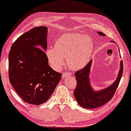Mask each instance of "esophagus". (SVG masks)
Instances as JSON below:
<instances>
[{"label":"esophagus","mask_w":131,"mask_h":131,"mask_svg":"<svg viewBox=\"0 0 131 131\" xmlns=\"http://www.w3.org/2000/svg\"><path fill=\"white\" fill-rule=\"evenodd\" d=\"M71 75V74L70 73V72H64V73H63V75H62V78H64L68 75Z\"/></svg>","instance_id":"1"}]
</instances>
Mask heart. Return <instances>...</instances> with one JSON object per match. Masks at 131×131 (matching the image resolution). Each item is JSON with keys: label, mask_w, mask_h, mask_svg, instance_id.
Returning <instances> with one entry per match:
<instances>
[{"label": "heart", "mask_w": 131, "mask_h": 131, "mask_svg": "<svg viewBox=\"0 0 131 131\" xmlns=\"http://www.w3.org/2000/svg\"><path fill=\"white\" fill-rule=\"evenodd\" d=\"M91 37L78 33H66L57 39L55 48L47 49L46 54L49 64L54 70H59L67 59L70 69L78 70L85 67L93 50Z\"/></svg>", "instance_id": "obj_1"}]
</instances>
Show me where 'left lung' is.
Returning <instances> with one entry per match:
<instances>
[{
    "mask_svg": "<svg viewBox=\"0 0 131 131\" xmlns=\"http://www.w3.org/2000/svg\"><path fill=\"white\" fill-rule=\"evenodd\" d=\"M100 36H106L102 32H97ZM111 42H114L111 41ZM92 59L82 69L77 71L74 75L77 82L74 91V97L80 106L85 108L99 107L110 101L114 95L123 72V64L120 61L119 70L116 80L108 86L100 90H95L91 83V73Z\"/></svg>",
    "mask_w": 131,
    "mask_h": 131,
    "instance_id": "left-lung-1",
    "label": "left lung"
}]
</instances>
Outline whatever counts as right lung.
I'll use <instances>...</instances> for the list:
<instances>
[{"label":"right lung","mask_w":131,"mask_h":131,"mask_svg":"<svg viewBox=\"0 0 131 131\" xmlns=\"http://www.w3.org/2000/svg\"><path fill=\"white\" fill-rule=\"evenodd\" d=\"M48 31L38 27L23 34L8 54L10 83L24 102L36 106L48 101L61 79L48 64Z\"/></svg>","instance_id":"obj_1"}]
</instances>
